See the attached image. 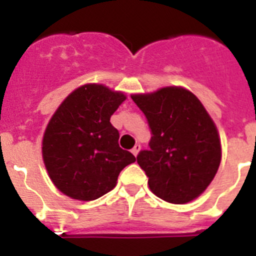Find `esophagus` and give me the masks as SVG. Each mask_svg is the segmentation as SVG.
<instances>
[{
  "label": "esophagus",
  "mask_w": 256,
  "mask_h": 256,
  "mask_svg": "<svg viewBox=\"0 0 256 256\" xmlns=\"http://www.w3.org/2000/svg\"><path fill=\"white\" fill-rule=\"evenodd\" d=\"M140 150H141V144H134V148H132V154H133V155H134V156H137V155H138Z\"/></svg>",
  "instance_id": "esophagus-1"
}]
</instances>
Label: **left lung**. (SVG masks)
I'll return each instance as SVG.
<instances>
[{
  "label": "left lung",
  "instance_id": "obj_1",
  "mask_svg": "<svg viewBox=\"0 0 256 256\" xmlns=\"http://www.w3.org/2000/svg\"><path fill=\"white\" fill-rule=\"evenodd\" d=\"M130 97L152 133L150 148L137 156L150 190L172 204L195 200L214 180L222 159L218 130L206 108L177 86Z\"/></svg>",
  "mask_w": 256,
  "mask_h": 256
}]
</instances>
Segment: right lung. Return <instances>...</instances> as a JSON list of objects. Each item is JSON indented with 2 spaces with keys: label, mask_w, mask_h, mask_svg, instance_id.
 <instances>
[{
  "label": "right lung",
  "mask_w": 256,
  "mask_h": 256,
  "mask_svg": "<svg viewBox=\"0 0 256 256\" xmlns=\"http://www.w3.org/2000/svg\"><path fill=\"white\" fill-rule=\"evenodd\" d=\"M126 98L123 92L88 83L74 90L52 115L42 140L48 177L64 195L80 201L101 198L136 158L119 148L110 118Z\"/></svg>",
  "instance_id": "obj_1"
}]
</instances>
